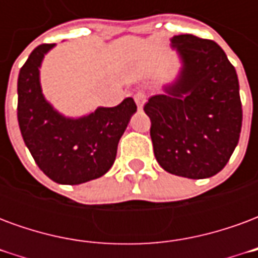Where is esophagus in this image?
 <instances>
[{
	"mask_svg": "<svg viewBox=\"0 0 258 258\" xmlns=\"http://www.w3.org/2000/svg\"><path fill=\"white\" fill-rule=\"evenodd\" d=\"M134 101H135V103H137L138 109H140V110H142V107H144V105H145V102H146L145 92H144V91H138V92H137V94L134 95Z\"/></svg>",
	"mask_w": 258,
	"mask_h": 258,
	"instance_id": "1",
	"label": "esophagus"
}]
</instances>
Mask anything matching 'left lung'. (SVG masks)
Segmentation results:
<instances>
[{
	"label": "left lung",
	"instance_id": "obj_1",
	"mask_svg": "<svg viewBox=\"0 0 258 258\" xmlns=\"http://www.w3.org/2000/svg\"><path fill=\"white\" fill-rule=\"evenodd\" d=\"M171 47L182 60L178 79L144 106L151 118L153 153L167 173L209 178L225 167L238 145V74L213 40L179 34L171 38Z\"/></svg>",
	"mask_w": 258,
	"mask_h": 258
}]
</instances>
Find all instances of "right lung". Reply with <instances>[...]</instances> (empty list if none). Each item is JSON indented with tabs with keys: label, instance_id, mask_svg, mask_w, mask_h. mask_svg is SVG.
<instances>
[{
	"label": "right lung",
	"instance_id": "1",
	"mask_svg": "<svg viewBox=\"0 0 258 258\" xmlns=\"http://www.w3.org/2000/svg\"><path fill=\"white\" fill-rule=\"evenodd\" d=\"M55 44L30 53L18 79V121L31 156L47 177L77 185L102 177L116 160L118 141L137 112L133 98L114 107H98L80 118H69L45 101L40 85L44 55Z\"/></svg>",
	"mask_w": 258,
	"mask_h": 258
}]
</instances>
